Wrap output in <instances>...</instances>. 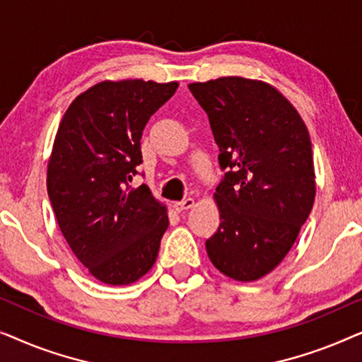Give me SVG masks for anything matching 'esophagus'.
<instances>
[{
    "instance_id": "34e87169",
    "label": "esophagus",
    "mask_w": 362,
    "mask_h": 362,
    "mask_svg": "<svg viewBox=\"0 0 362 362\" xmlns=\"http://www.w3.org/2000/svg\"><path fill=\"white\" fill-rule=\"evenodd\" d=\"M192 206H194V199H192V197H187V199H182L180 202H175V209L177 212H185L187 209H191Z\"/></svg>"
}]
</instances>
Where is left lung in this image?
Returning <instances> with one entry per match:
<instances>
[{
	"instance_id": "left-lung-1",
	"label": "left lung",
	"mask_w": 362,
	"mask_h": 362,
	"mask_svg": "<svg viewBox=\"0 0 362 362\" xmlns=\"http://www.w3.org/2000/svg\"><path fill=\"white\" fill-rule=\"evenodd\" d=\"M227 170L216 187L219 229L206 240L221 274L254 281L285 259L315 202L308 128L280 90L239 76L192 82Z\"/></svg>"
}]
</instances>
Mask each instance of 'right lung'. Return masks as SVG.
I'll list each match as a JSON object with an SVG mask.
<instances>
[{
  "label": "right lung",
  "instance_id": "add662e5",
  "mask_svg": "<svg viewBox=\"0 0 362 362\" xmlns=\"http://www.w3.org/2000/svg\"><path fill=\"white\" fill-rule=\"evenodd\" d=\"M180 83L98 82L64 113L47 163V194L64 239L93 279L130 285L156 262L170 219L148 186L128 187L143 128Z\"/></svg>",
  "mask_w": 362,
  "mask_h": 362
}]
</instances>
